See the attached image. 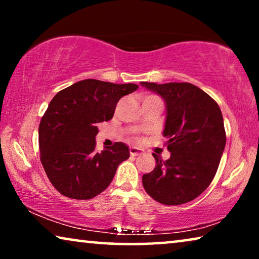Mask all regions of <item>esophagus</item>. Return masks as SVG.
<instances>
[{
    "label": "esophagus",
    "mask_w": 259,
    "mask_h": 259,
    "mask_svg": "<svg viewBox=\"0 0 259 259\" xmlns=\"http://www.w3.org/2000/svg\"><path fill=\"white\" fill-rule=\"evenodd\" d=\"M130 153L132 157H137V155H140L141 153H143V150H141V148H138V147H131Z\"/></svg>",
    "instance_id": "esophagus-1"
}]
</instances>
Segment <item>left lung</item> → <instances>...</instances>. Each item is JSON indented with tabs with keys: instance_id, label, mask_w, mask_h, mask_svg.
<instances>
[{
	"instance_id": "obj_1",
	"label": "left lung",
	"mask_w": 259,
	"mask_h": 259,
	"mask_svg": "<svg viewBox=\"0 0 259 259\" xmlns=\"http://www.w3.org/2000/svg\"><path fill=\"white\" fill-rule=\"evenodd\" d=\"M160 95L166 105L164 137L171 157L153 154L155 167L143 176V185L164 205L189 203L207 189L225 148L222 111L203 90L189 82H140Z\"/></svg>"
}]
</instances>
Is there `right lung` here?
Wrapping results in <instances>:
<instances>
[{
  "instance_id": "add662e5",
  "label": "right lung",
  "mask_w": 259,
  "mask_h": 259,
  "mask_svg": "<svg viewBox=\"0 0 259 259\" xmlns=\"http://www.w3.org/2000/svg\"><path fill=\"white\" fill-rule=\"evenodd\" d=\"M136 83L87 79L60 91L38 126L40 159L52 185L73 199H91L107 189L118 166L130 158L123 143L95 152L99 122L113 118L123 95Z\"/></svg>"
}]
</instances>
